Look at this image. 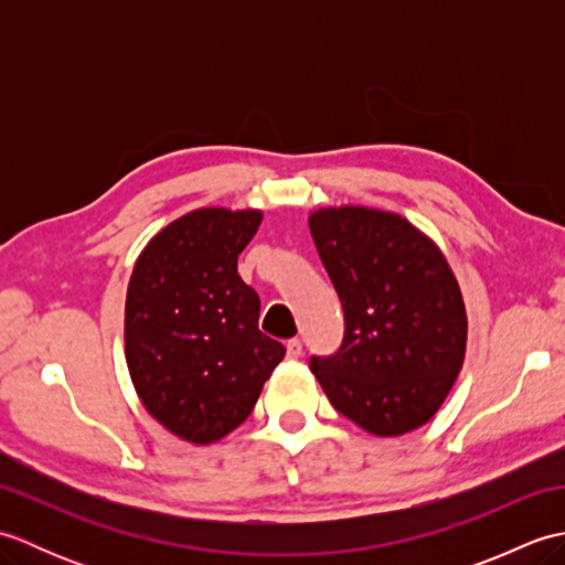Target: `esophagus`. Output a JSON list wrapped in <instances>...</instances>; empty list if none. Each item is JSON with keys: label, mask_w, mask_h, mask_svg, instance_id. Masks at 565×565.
I'll return each mask as SVG.
<instances>
[{"label": "esophagus", "mask_w": 565, "mask_h": 565, "mask_svg": "<svg viewBox=\"0 0 565 565\" xmlns=\"http://www.w3.org/2000/svg\"><path fill=\"white\" fill-rule=\"evenodd\" d=\"M301 354H303V344H301V340L294 338V340L286 342V356H289V359H298Z\"/></svg>", "instance_id": "34e87169"}]
</instances>
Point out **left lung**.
<instances>
[{
  "instance_id": "1",
  "label": "left lung",
  "mask_w": 565,
  "mask_h": 565,
  "mask_svg": "<svg viewBox=\"0 0 565 565\" xmlns=\"http://www.w3.org/2000/svg\"><path fill=\"white\" fill-rule=\"evenodd\" d=\"M344 310L340 350L310 356L334 411L376 437L423 427L466 352V308L447 259L395 213L342 206L308 218Z\"/></svg>"
}]
</instances>
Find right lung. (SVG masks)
Masks as SVG:
<instances>
[{
    "label": "right lung",
    "instance_id": "obj_1",
    "mask_svg": "<svg viewBox=\"0 0 565 565\" xmlns=\"http://www.w3.org/2000/svg\"><path fill=\"white\" fill-rule=\"evenodd\" d=\"M259 223V211H191L150 239L130 276V379L148 413L186 441H218L243 425L284 359L257 326V291L237 274Z\"/></svg>",
    "mask_w": 565,
    "mask_h": 565
}]
</instances>
